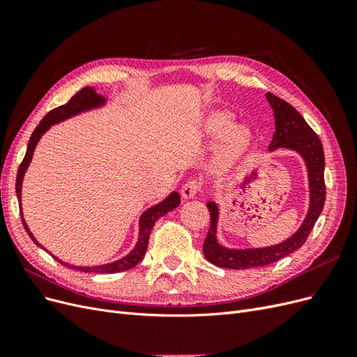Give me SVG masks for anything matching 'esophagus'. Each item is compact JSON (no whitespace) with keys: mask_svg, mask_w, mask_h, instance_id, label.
I'll return each instance as SVG.
<instances>
[{"mask_svg":"<svg viewBox=\"0 0 357 357\" xmlns=\"http://www.w3.org/2000/svg\"><path fill=\"white\" fill-rule=\"evenodd\" d=\"M201 190V183L198 180H188L181 188V197L185 199H190Z\"/></svg>","mask_w":357,"mask_h":357,"instance_id":"1","label":"esophagus"}]
</instances>
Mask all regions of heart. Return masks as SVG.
<instances>
[{"mask_svg":"<svg viewBox=\"0 0 357 357\" xmlns=\"http://www.w3.org/2000/svg\"><path fill=\"white\" fill-rule=\"evenodd\" d=\"M205 134L211 138H222L219 149L215 150L213 167L225 169L238 160L250 146L252 132L243 125H234V117L226 112H214L205 121Z\"/></svg>","mask_w":357,"mask_h":357,"instance_id":"heart-1","label":"heart"}]
</instances>
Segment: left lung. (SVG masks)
<instances>
[{
  "instance_id": "obj_1",
  "label": "left lung",
  "mask_w": 357,
  "mask_h": 357,
  "mask_svg": "<svg viewBox=\"0 0 357 357\" xmlns=\"http://www.w3.org/2000/svg\"><path fill=\"white\" fill-rule=\"evenodd\" d=\"M266 100L271 105L275 119V132L271 144H269V152H274L277 149H287L294 150L304 159L310 189L308 211L298 231L282 243L253 248H228L218 241V223L220 214L219 204L208 201L207 208L211 215V222L208 235L202 245V252L207 261L215 266L229 269L265 266L296 252L307 241V236L317 222L323 205H325V153H323V146L317 134L289 102L269 92L266 93Z\"/></svg>"
}]
</instances>
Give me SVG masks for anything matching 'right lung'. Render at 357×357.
Listing matches in <instances>:
<instances>
[{
    "label": "right lung",
    "instance_id": "1",
    "mask_svg": "<svg viewBox=\"0 0 357 357\" xmlns=\"http://www.w3.org/2000/svg\"><path fill=\"white\" fill-rule=\"evenodd\" d=\"M105 102H107L105 96L96 93L95 88H91V86H88V88H83L80 92L75 93L67 104L58 107V109H53L52 112H49L45 117L41 119V122L34 129V132H32V135L29 138L25 158L22 160V164H20L19 169H17L16 193H17L19 202L22 201V181H24V176H25V172H26V169H28V167L31 164L32 155H34V150H36V146L38 144L43 134H46L52 125H56L59 122L67 121V119H70L73 116H77L80 113L89 112V110H93V109H100V107L105 105ZM178 204H180V195H178L177 192H171L164 201H160L156 205H153V207L147 208L142 214V218H139V222H138L139 229H138V241H137L135 247L126 256H123L122 259H119V261H114V262H110V264H104V265H95V266H79V265H70L67 262H63L56 256H53V259H56V261L61 262L63 266H68V268H73V269H79V271H83V273L114 274V273L128 271V269H131L135 265H138L139 261H142V259L144 257L146 250H147V244H149V236H150V232H152V228L155 226V222L159 218H162V215H165L168 211H172L176 207H178ZM20 208H22V205H20ZM20 211H22V210H20ZM20 218H22L24 228L28 232V235L31 236V240L34 241L38 247L45 248L36 240V236L32 235V232L29 231L22 213H20ZM45 250H46V248H45Z\"/></svg>",
    "mask_w": 357,
    "mask_h": 357
}]
</instances>
